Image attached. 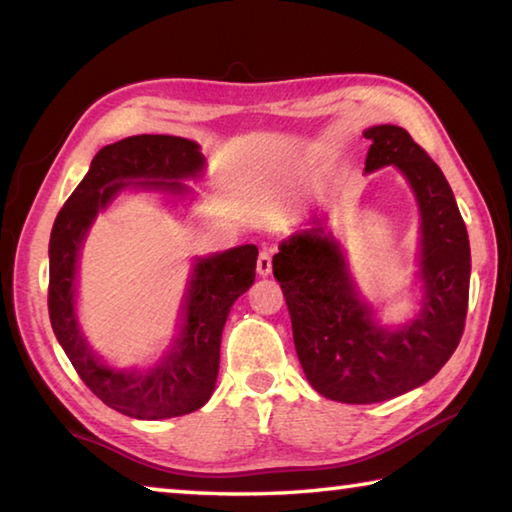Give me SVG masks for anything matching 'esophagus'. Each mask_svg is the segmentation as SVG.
I'll use <instances>...</instances> for the list:
<instances>
[{"label":"esophagus","mask_w":512,"mask_h":512,"mask_svg":"<svg viewBox=\"0 0 512 512\" xmlns=\"http://www.w3.org/2000/svg\"><path fill=\"white\" fill-rule=\"evenodd\" d=\"M271 268H273L271 255H268L266 250H262V253H259V257H257V273L266 277V275H271Z\"/></svg>","instance_id":"1"}]
</instances>
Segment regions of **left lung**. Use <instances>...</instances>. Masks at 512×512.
I'll return each mask as SVG.
<instances>
[{
    "label": "left lung",
    "mask_w": 512,
    "mask_h": 512,
    "mask_svg": "<svg viewBox=\"0 0 512 512\" xmlns=\"http://www.w3.org/2000/svg\"><path fill=\"white\" fill-rule=\"evenodd\" d=\"M363 137L372 142L366 173L395 164L420 207V314L395 329L377 325L318 219L273 257L300 366L320 395L345 404L391 400L445 366L463 336L472 268L463 216L438 164L400 126H372Z\"/></svg>",
    "instance_id": "8db88e82"
}]
</instances>
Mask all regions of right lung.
Returning <instances> with one entry per match:
<instances>
[{"label": "right lung", "instance_id": "1", "mask_svg": "<svg viewBox=\"0 0 512 512\" xmlns=\"http://www.w3.org/2000/svg\"><path fill=\"white\" fill-rule=\"evenodd\" d=\"M205 158L198 144L173 135H133L103 146L90 171L58 212L49 239V318L58 343L99 400L137 420L178 418L210 400L219 375L221 334L230 307L255 282L257 246L198 257L185 293L183 327L153 368L115 370L85 343L76 323V262L94 216L121 189L185 194L180 180L198 178Z\"/></svg>", "mask_w": 512, "mask_h": 512}]
</instances>
